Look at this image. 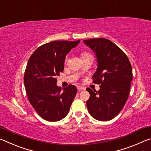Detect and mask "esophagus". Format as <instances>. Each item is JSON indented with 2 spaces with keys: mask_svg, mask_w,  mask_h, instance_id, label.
<instances>
[{
  "mask_svg": "<svg viewBox=\"0 0 151 151\" xmlns=\"http://www.w3.org/2000/svg\"><path fill=\"white\" fill-rule=\"evenodd\" d=\"M77 89H78V91H83V90H85V87H84V86H77Z\"/></svg>",
  "mask_w": 151,
  "mask_h": 151,
  "instance_id": "obj_1",
  "label": "esophagus"
}]
</instances>
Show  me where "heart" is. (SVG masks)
Masks as SVG:
<instances>
[{"label":"heart","instance_id":"heart-1","mask_svg":"<svg viewBox=\"0 0 151 151\" xmlns=\"http://www.w3.org/2000/svg\"><path fill=\"white\" fill-rule=\"evenodd\" d=\"M88 55H90V54L88 52H83L81 54V57H86V56H88Z\"/></svg>","mask_w":151,"mask_h":151}]
</instances>
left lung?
Masks as SVG:
<instances>
[{
	"label": "left lung",
	"instance_id": "obj_1",
	"mask_svg": "<svg viewBox=\"0 0 151 151\" xmlns=\"http://www.w3.org/2000/svg\"><path fill=\"white\" fill-rule=\"evenodd\" d=\"M84 42L96 54L97 69L92 78L94 83L101 85L98 91L86 88L90 93L86 106L94 119L108 121L119 113L127 101L132 66L126 54L111 40L99 38Z\"/></svg>",
	"mask_w": 151,
	"mask_h": 151
}]
</instances>
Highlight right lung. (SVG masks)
<instances>
[{
	"mask_svg": "<svg viewBox=\"0 0 151 151\" xmlns=\"http://www.w3.org/2000/svg\"><path fill=\"white\" fill-rule=\"evenodd\" d=\"M76 41L57 40L40 46L28 61L24 83L30 103L40 117L58 121L67 115L77 89L70 85L57 86L56 77L63 72L66 55L76 47Z\"/></svg>",
	"mask_w": 151,
	"mask_h": 151,
	"instance_id": "1",
	"label": "right lung"
}]
</instances>
